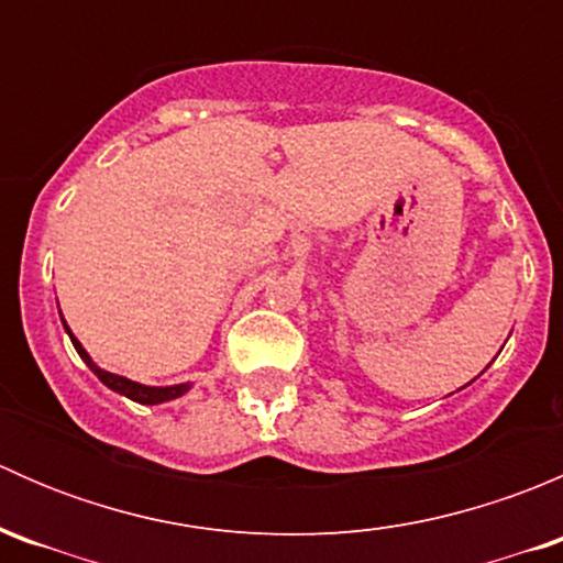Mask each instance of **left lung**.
Segmentation results:
<instances>
[{
  "instance_id": "left-lung-1",
  "label": "left lung",
  "mask_w": 563,
  "mask_h": 563,
  "mask_svg": "<svg viewBox=\"0 0 563 563\" xmlns=\"http://www.w3.org/2000/svg\"><path fill=\"white\" fill-rule=\"evenodd\" d=\"M465 387H468V384H465Z\"/></svg>"
}]
</instances>
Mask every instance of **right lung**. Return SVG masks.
<instances>
[{
  "mask_svg": "<svg viewBox=\"0 0 563 563\" xmlns=\"http://www.w3.org/2000/svg\"><path fill=\"white\" fill-rule=\"evenodd\" d=\"M59 316H62V310H59ZM62 327H65V332L70 334L73 349H76V351H78V356H81V360L87 362L89 371H92L95 376H98L100 382H103L108 389L117 391V395L130 397V400L141 402V406H157V402L176 400V397H181V395H185V391H190V384H172V387H146V384L130 382V378L117 376V373H108V371H103V367H100L98 362H95L92 356L87 354V349H84V345H81V340H78L76 334L70 332V327H67L65 318H62Z\"/></svg>",
  "mask_w": 563,
  "mask_h": 563,
  "instance_id": "obj_1",
  "label": "right lung"
}]
</instances>
